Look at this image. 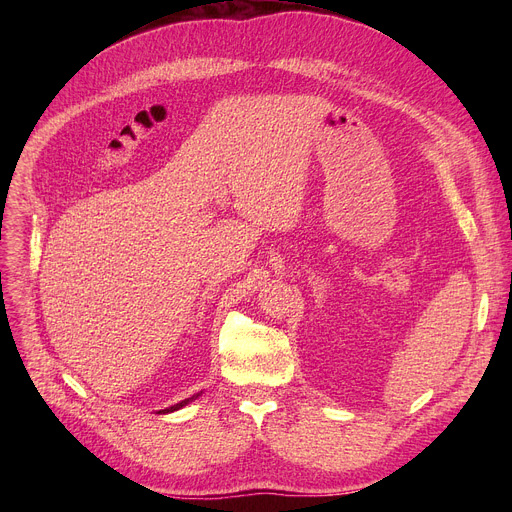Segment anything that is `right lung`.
I'll use <instances>...</instances> for the list:
<instances>
[{
    "label": "right lung",
    "mask_w": 512,
    "mask_h": 512,
    "mask_svg": "<svg viewBox=\"0 0 512 512\" xmlns=\"http://www.w3.org/2000/svg\"><path fill=\"white\" fill-rule=\"evenodd\" d=\"M202 395V391L200 393H196V395H192V397H188V399H184V401H180V403H176V405H172V407H166V409H160L158 413H172V411H178V409H182V407H186L188 403H192V401H196L198 397Z\"/></svg>",
    "instance_id": "add662e5"
}]
</instances>
